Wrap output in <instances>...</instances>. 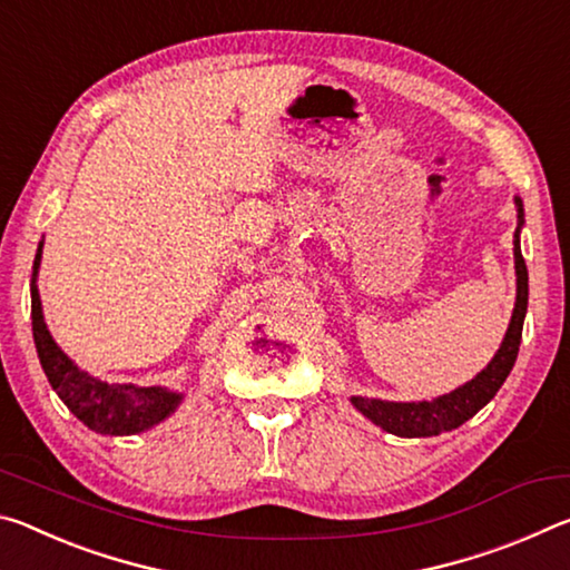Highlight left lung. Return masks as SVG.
<instances>
[{
	"label": "left lung",
	"instance_id": "8db88e82",
	"mask_svg": "<svg viewBox=\"0 0 570 570\" xmlns=\"http://www.w3.org/2000/svg\"><path fill=\"white\" fill-rule=\"evenodd\" d=\"M515 200L518 210V228L513 236V258H515V306L510 316L508 332L500 342V350L493 360L488 362L485 370H480L470 382L460 384L458 390L440 394L435 400L420 402H390L377 397H362L354 394L350 402L356 412H362L366 420L377 424L384 432L397 438H432L440 432H450L468 422L472 414H478L485 404L495 397V392L503 387L510 370H513L520 336H523V322L528 312V268L520 254V230L525 224V210L520 196Z\"/></svg>",
	"mask_w": 570,
	"mask_h": 570
}]
</instances>
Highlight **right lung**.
Listing matches in <instances>:
<instances>
[{
	"instance_id": "add662e5",
	"label": "right lung",
	"mask_w": 570,
	"mask_h": 570,
	"mask_svg": "<svg viewBox=\"0 0 570 570\" xmlns=\"http://www.w3.org/2000/svg\"><path fill=\"white\" fill-rule=\"evenodd\" d=\"M42 262V244L37 248L35 266H32V336L37 346V356L50 380L52 390L57 392L67 410L77 420L88 424L92 432L110 438L138 435L156 424L166 422L173 412L180 407L183 392L168 387H140V384H118L92 377L80 370L70 356H67L60 344L52 340L50 330L45 324L42 298L37 288V274H40Z\"/></svg>"
}]
</instances>
